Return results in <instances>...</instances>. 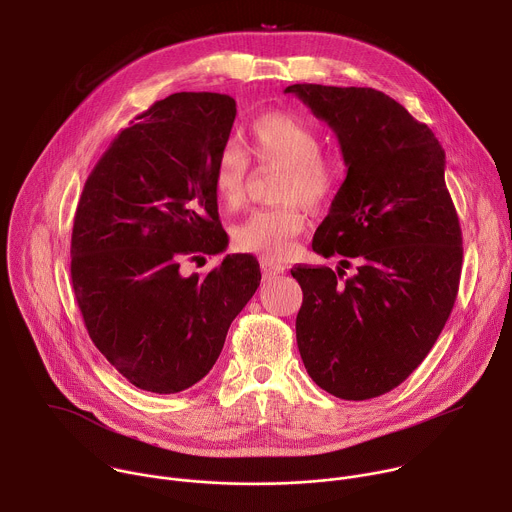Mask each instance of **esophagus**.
Here are the masks:
<instances>
[{
    "instance_id": "34e87169",
    "label": "esophagus",
    "mask_w": 512,
    "mask_h": 512,
    "mask_svg": "<svg viewBox=\"0 0 512 512\" xmlns=\"http://www.w3.org/2000/svg\"><path fill=\"white\" fill-rule=\"evenodd\" d=\"M261 269H263V275L265 277H271V275H279L285 271L283 265L279 263H273V261H267V259H261Z\"/></svg>"
}]
</instances>
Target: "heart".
<instances>
[{"label":"heart","mask_w":512,"mask_h":512,"mask_svg":"<svg viewBox=\"0 0 512 512\" xmlns=\"http://www.w3.org/2000/svg\"><path fill=\"white\" fill-rule=\"evenodd\" d=\"M251 156L261 166L281 168L273 208L253 210L233 229V245L239 251L279 261L294 253L296 239L306 229L304 206L320 208L338 190L340 168L322 152L320 133L304 119L283 111H271L251 123ZM249 158L235 143L218 154L212 174L216 198L229 210L245 202Z\"/></svg>","instance_id":"b5f03b06"}]
</instances>
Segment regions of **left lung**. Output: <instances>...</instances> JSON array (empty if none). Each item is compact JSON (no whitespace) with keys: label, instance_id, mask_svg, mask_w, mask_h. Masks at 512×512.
I'll return each instance as SVG.
<instances>
[{"label":"left lung","instance_id":"8db88e82","mask_svg":"<svg viewBox=\"0 0 512 512\" xmlns=\"http://www.w3.org/2000/svg\"><path fill=\"white\" fill-rule=\"evenodd\" d=\"M336 133L346 164L312 249L340 267H294L304 291L296 338L312 381L364 401L401 385L454 308L462 231L433 131L367 87L291 85ZM357 271L344 278L349 261Z\"/></svg>","mask_w":512,"mask_h":512}]
</instances>
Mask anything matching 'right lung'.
I'll list each match as a JSON object with an SVG mask.
<instances>
[{
	"mask_svg": "<svg viewBox=\"0 0 512 512\" xmlns=\"http://www.w3.org/2000/svg\"><path fill=\"white\" fill-rule=\"evenodd\" d=\"M237 103L174 93L123 129L85 182L70 277L91 340L137 389L196 385L259 287L253 255H227L204 279L182 261L227 247L212 174Z\"/></svg>",
	"mask_w": 512,
	"mask_h": 512,
	"instance_id": "right-lung-1",
	"label": "right lung"
}]
</instances>
